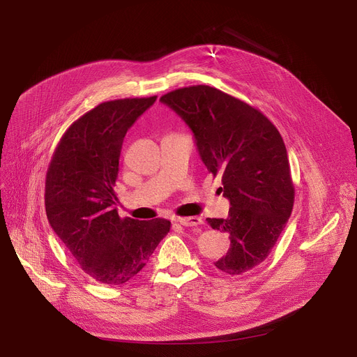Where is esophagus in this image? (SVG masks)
Here are the masks:
<instances>
[{
  "label": "esophagus",
  "instance_id": "obj_1",
  "mask_svg": "<svg viewBox=\"0 0 357 357\" xmlns=\"http://www.w3.org/2000/svg\"><path fill=\"white\" fill-rule=\"evenodd\" d=\"M176 222L185 227H192V226H197L202 223V219L197 216H190V218H178Z\"/></svg>",
  "mask_w": 357,
  "mask_h": 357
}]
</instances>
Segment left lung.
Wrapping results in <instances>:
<instances>
[{"mask_svg": "<svg viewBox=\"0 0 357 357\" xmlns=\"http://www.w3.org/2000/svg\"><path fill=\"white\" fill-rule=\"evenodd\" d=\"M192 130L199 155L215 176L222 174L227 219H211L227 233L230 248L215 266L230 275L261 264L282 233L294 206L287 148L275 126L257 109L215 87L197 84L164 94Z\"/></svg>", "mask_w": 357, "mask_h": 357, "instance_id": "obj_1", "label": "left lung"}]
</instances>
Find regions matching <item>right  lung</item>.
<instances>
[{"label": "right lung", "instance_id": "add662e5", "mask_svg": "<svg viewBox=\"0 0 357 357\" xmlns=\"http://www.w3.org/2000/svg\"><path fill=\"white\" fill-rule=\"evenodd\" d=\"M157 96L101 103L76 120L59 141L45 182L50 227L93 280L121 285L146 264L171 222L121 219L114 192L128 128Z\"/></svg>", "mask_w": 357, "mask_h": 357}]
</instances>
